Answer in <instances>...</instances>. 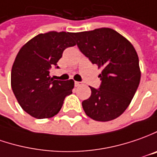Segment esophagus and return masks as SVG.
<instances>
[{
  "label": "esophagus",
  "instance_id": "obj_1",
  "mask_svg": "<svg viewBox=\"0 0 157 157\" xmlns=\"http://www.w3.org/2000/svg\"><path fill=\"white\" fill-rule=\"evenodd\" d=\"M81 85H82V82H75V87H79V86H81Z\"/></svg>",
  "mask_w": 157,
  "mask_h": 157
}]
</instances>
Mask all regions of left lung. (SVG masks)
I'll return each mask as SVG.
<instances>
[{"label":"left lung","instance_id":"1","mask_svg":"<svg viewBox=\"0 0 157 157\" xmlns=\"http://www.w3.org/2000/svg\"><path fill=\"white\" fill-rule=\"evenodd\" d=\"M81 52L102 71L99 89L90 87L91 95L82 101L86 115L109 122L122 115L136 92L141 70L135 48L125 37L109 28L73 33Z\"/></svg>","mask_w":157,"mask_h":157}]
</instances>
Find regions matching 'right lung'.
Listing matches in <instances>:
<instances>
[{
    "label": "right lung",
    "mask_w": 157,
    "mask_h": 157,
    "mask_svg": "<svg viewBox=\"0 0 157 157\" xmlns=\"http://www.w3.org/2000/svg\"><path fill=\"white\" fill-rule=\"evenodd\" d=\"M73 33L49 31L25 43L11 70V87L22 109L37 119L59 113L64 99L72 94L74 81L54 80L49 69L56 66L65 48L75 42ZM58 68V67H56Z\"/></svg>",
    "instance_id": "right-lung-1"
}]
</instances>
